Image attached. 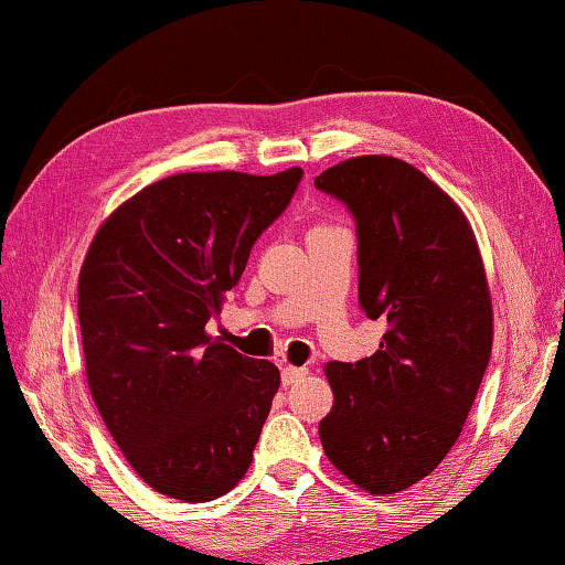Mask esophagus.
<instances>
[{
    "label": "esophagus",
    "mask_w": 565,
    "mask_h": 565,
    "mask_svg": "<svg viewBox=\"0 0 565 565\" xmlns=\"http://www.w3.org/2000/svg\"><path fill=\"white\" fill-rule=\"evenodd\" d=\"M309 375V367H294V365H284L281 367V381L284 385H294L297 381H301V377Z\"/></svg>",
    "instance_id": "1"
}]
</instances>
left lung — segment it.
<instances>
[{
	"instance_id": "8db88e82",
	"label": "left lung",
	"mask_w": 565,
	"mask_h": 565,
	"mask_svg": "<svg viewBox=\"0 0 565 565\" xmlns=\"http://www.w3.org/2000/svg\"><path fill=\"white\" fill-rule=\"evenodd\" d=\"M315 188L355 217L360 307L388 322L375 355L324 367L334 403L319 439L358 487L393 494L459 439L492 355L490 286L465 213L414 164L352 157Z\"/></svg>"
}]
</instances>
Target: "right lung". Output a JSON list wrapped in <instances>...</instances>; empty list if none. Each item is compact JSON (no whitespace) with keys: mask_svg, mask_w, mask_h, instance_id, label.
I'll return each instance as SVG.
<instances>
[{"mask_svg":"<svg viewBox=\"0 0 565 565\" xmlns=\"http://www.w3.org/2000/svg\"><path fill=\"white\" fill-rule=\"evenodd\" d=\"M301 174L164 177L106 217L83 260L90 395L131 469L167 498H221L254 459L279 367L241 355L205 324Z\"/></svg>","mask_w":565,"mask_h":565,"instance_id":"right-lung-1","label":"right lung"}]
</instances>
